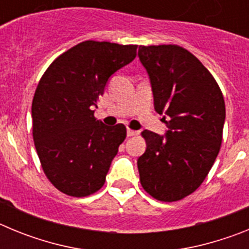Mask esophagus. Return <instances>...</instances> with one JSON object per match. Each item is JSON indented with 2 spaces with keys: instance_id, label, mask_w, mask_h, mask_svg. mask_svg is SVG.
Instances as JSON below:
<instances>
[{
  "instance_id": "1",
  "label": "esophagus",
  "mask_w": 249,
  "mask_h": 249,
  "mask_svg": "<svg viewBox=\"0 0 249 249\" xmlns=\"http://www.w3.org/2000/svg\"><path fill=\"white\" fill-rule=\"evenodd\" d=\"M137 133H138L137 131H133V129H131V128L127 129V136H128V137H132V136H136V135H137Z\"/></svg>"
}]
</instances>
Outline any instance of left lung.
<instances>
[{
    "instance_id": "obj_1",
    "label": "left lung",
    "mask_w": 249,
    "mask_h": 249,
    "mask_svg": "<svg viewBox=\"0 0 249 249\" xmlns=\"http://www.w3.org/2000/svg\"><path fill=\"white\" fill-rule=\"evenodd\" d=\"M166 135L144 129L147 148L137 160L147 193L175 202L195 192L218 156L226 120L223 94L210 71L177 45L140 46ZM167 121H166L165 120Z\"/></svg>"
}]
</instances>
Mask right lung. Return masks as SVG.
Segmentation results:
<instances>
[{"label": "right lung", "mask_w": 249, "mask_h": 249, "mask_svg": "<svg viewBox=\"0 0 249 249\" xmlns=\"http://www.w3.org/2000/svg\"><path fill=\"white\" fill-rule=\"evenodd\" d=\"M136 45L85 41L57 57L32 101V133L43 172L57 190L86 197L105 184L126 138L122 123L94 117L109 77L135 59Z\"/></svg>", "instance_id": "right-lung-1"}]
</instances>
